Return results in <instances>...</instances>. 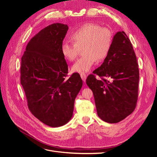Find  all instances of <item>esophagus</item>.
<instances>
[{
  "label": "esophagus",
  "mask_w": 157,
  "mask_h": 157,
  "mask_svg": "<svg viewBox=\"0 0 157 157\" xmlns=\"http://www.w3.org/2000/svg\"><path fill=\"white\" fill-rule=\"evenodd\" d=\"M80 76H81V78L82 79V80H83V81H86V77H87V75L84 73V72H82L80 74Z\"/></svg>",
  "instance_id": "obj_1"
}]
</instances>
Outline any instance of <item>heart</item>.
Segmentation results:
<instances>
[{
	"mask_svg": "<svg viewBox=\"0 0 157 157\" xmlns=\"http://www.w3.org/2000/svg\"><path fill=\"white\" fill-rule=\"evenodd\" d=\"M72 44L64 42L61 53L64 59L75 60L83 49L84 55L72 67L76 72H85L92 69L97 62L105 60L109 55L114 41L113 31L94 23H86L74 30L69 36Z\"/></svg>",
	"mask_w": 157,
	"mask_h": 157,
	"instance_id": "b5f03b06",
	"label": "heart"
}]
</instances>
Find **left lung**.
<instances>
[{
  "label": "left lung",
  "mask_w": 157,
  "mask_h": 157,
  "mask_svg": "<svg viewBox=\"0 0 157 157\" xmlns=\"http://www.w3.org/2000/svg\"><path fill=\"white\" fill-rule=\"evenodd\" d=\"M139 79L138 63L132 45L125 32H118L114 36L109 55L86 81L93 92L101 119L110 123H118L134 111Z\"/></svg>",
  "instance_id": "left-lung-1"
}]
</instances>
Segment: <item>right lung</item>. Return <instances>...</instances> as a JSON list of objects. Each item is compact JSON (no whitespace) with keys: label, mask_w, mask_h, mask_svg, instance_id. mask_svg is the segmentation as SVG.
<instances>
[{"label":"right lung","mask_w":157,"mask_h":157,"mask_svg":"<svg viewBox=\"0 0 157 157\" xmlns=\"http://www.w3.org/2000/svg\"><path fill=\"white\" fill-rule=\"evenodd\" d=\"M67 25L53 23L41 30L21 57V84L32 114L44 124L58 127L72 118L75 98L83 85L78 73L65 79L68 65L61 46Z\"/></svg>","instance_id":"obj_1"}]
</instances>
